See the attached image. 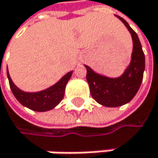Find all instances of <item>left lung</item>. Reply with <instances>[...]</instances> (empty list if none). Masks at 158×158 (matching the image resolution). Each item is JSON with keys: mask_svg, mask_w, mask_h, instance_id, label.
<instances>
[{"mask_svg": "<svg viewBox=\"0 0 158 158\" xmlns=\"http://www.w3.org/2000/svg\"><path fill=\"white\" fill-rule=\"evenodd\" d=\"M117 17L132 35L133 53L130 65L122 76L116 78L98 75L85 65L90 93L98 103L106 107H118L131 101L141 85L145 70V56L136 33L121 17Z\"/></svg>", "mask_w": 158, "mask_h": 158, "instance_id": "1", "label": "left lung"}]
</instances>
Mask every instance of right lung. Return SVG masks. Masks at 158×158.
I'll use <instances>...</instances> for the list:
<instances>
[{
    "label": "right lung",
    "mask_w": 158,
    "mask_h": 158,
    "mask_svg": "<svg viewBox=\"0 0 158 158\" xmlns=\"http://www.w3.org/2000/svg\"><path fill=\"white\" fill-rule=\"evenodd\" d=\"M73 71L68 72L53 86L36 93H26L18 88L12 81L7 69L9 85L15 98L23 106L37 112H45L55 108L64 97L65 86L72 76Z\"/></svg>",
    "instance_id": "add662e5"
}]
</instances>
